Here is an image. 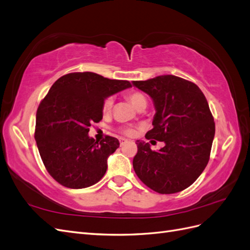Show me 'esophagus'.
Masks as SVG:
<instances>
[{
  "mask_svg": "<svg viewBox=\"0 0 250 250\" xmlns=\"http://www.w3.org/2000/svg\"><path fill=\"white\" fill-rule=\"evenodd\" d=\"M119 141H120L121 146H122L123 144H125V143H127V142H128V140H127V139H125V138H120V139H119Z\"/></svg>",
  "mask_w": 250,
  "mask_h": 250,
  "instance_id": "obj_1",
  "label": "esophagus"
}]
</instances>
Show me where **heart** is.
Here are the masks:
<instances>
[{"mask_svg":"<svg viewBox=\"0 0 250 250\" xmlns=\"http://www.w3.org/2000/svg\"><path fill=\"white\" fill-rule=\"evenodd\" d=\"M127 98L129 99V101L133 104V106L139 109H145L147 106V99L146 97L144 96L140 92H131L127 95ZM113 105V98L112 97H107L106 99L103 101L102 104V111L104 113H108L110 112L111 108ZM122 132L126 135H132L133 134V129L132 128H123Z\"/></svg>","mask_w":250,"mask_h":250,"instance_id":"b5f03b06","label":"heart"}]
</instances>
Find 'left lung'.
<instances>
[{"instance_id": "left-lung-1", "label": "left lung", "mask_w": 250, "mask_h": 250, "mask_svg": "<svg viewBox=\"0 0 250 250\" xmlns=\"http://www.w3.org/2000/svg\"><path fill=\"white\" fill-rule=\"evenodd\" d=\"M132 84L150 96L156 110L153 128L145 138L165 143L152 151L148 143L137 141L133 169L157 193L183 191L200 176L209 160L215 123L206 97L195 83L173 75Z\"/></svg>"}]
</instances>
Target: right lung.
I'll return each instance as SVG.
<instances>
[{"label":"right lung","mask_w":250,"mask_h":250,"mask_svg":"<svg viewBox=\"0 0 250 250\" xmlns=\"http://www.w3.org/2000/svg\"><path fill=\"white\" fill-rule=\"evenodd\" d=\"M129 87V81L92 72L66 74L52 85L37 108L34 138L44 167L57 183L83 188L104 176L107 158L120 143L109 135L98 143L88 137L89 126L102 120L107 97Z\"/></svg>","instance_id":"1"}]
</instances>
